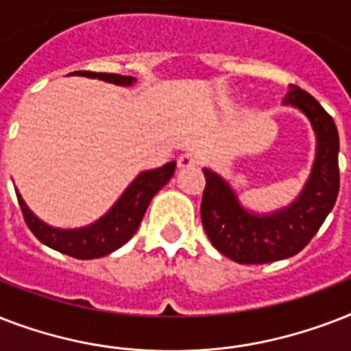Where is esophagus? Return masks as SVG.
<instances>
[{
    "label": "esophagus",
    "instance_id": "1",
    "mask_svg": "<svg viewBox=\"0 0 351 351\" xmlns=\"http://www.w3.org/2000/svg\"><path fill=\"white\" fill-rule=\"evenodd\" d=\"M200 158L195 153H184L178 156V167L180 169H189V167H198Z\"/></svg>",
    "mask_w": 351,
    "mask_h": 351
}]
</instances>
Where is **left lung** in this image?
<instances>
[{"label":"left lung","mask_w":351,"mask_h":351,"mask_svg":"<svg viewBox=\"0 0 351 351\" xmlns=\"http://www.w3.org/2000/svg\"><path fill=\"white\" fill-rule=\"evenodd\" d=\"M284 104L299 107L310 118L317 134V156L310 180L289 208L273 215L245 211L233 189L213 171L204 169L200 217L208 239L217 250L239 264H267L297 255L310 244L339 195V132L333 118L321 104L289 87Z\"/></svg>","instance_id":"left-lung-1"}]
</instances>
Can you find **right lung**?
Returning a JSON list of instances; mask_svg holds the SVG:
<instances>
[{
  "label": "right lung",
  "mask_w": 351,
  "mask_h": 351,
  "mask_svg": "<svg viewBox=\"0 0 351 351\" xmlns=\"http://www.w3.org/2000/svg\"><path fill=\"white\" fill-rule=\"evenodd\" d=\"M71 74L98 78L117 85H131L136 82L132 76H121V74L112 73L76 71V73ZM175 162H169V164L162 165L158 169L140 173L136 176V180L127 187L120 200L112 206L111 211L104 219H100L93 226L82 228V230L65 231L43 224L27 208V204L23 202V198L19 197V193H16V197H18L19 208H21V213H23L25 224L29 226V230L32 231L36 239L49 245V247H52V250L60 251L63 255L89 261V258L109 255V253L121 247L125 242L132 239V234L136 233L138 226H140L143 215L147 211L149 202L171 180V176L175 173Z\"/></svg>",
  "instance_id": "1"
}]
</instances>
